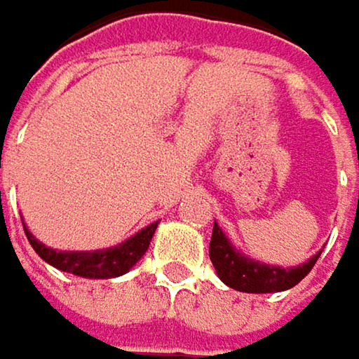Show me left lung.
I'll use <instances>...</instances> for the list:
<instances>
[{
    "mask_svg": "<svg viewBox=\"0 0 359 359\" xmlns=\"http://www.w3.org/2000/svg\"><path fill=\"white\" fill-rule=\"evenodd\" d=\"M208 256L219 279L231 290L246 293H275L292 290L293 285H297L312 271L320 252L314 254L308 262L299 266H292V269L262 264L238 252L233 244L225 238L221 227L215 223Z\"/></svg>",
    "mask_w": 359,
    "mask_h": 359,
    "instance_id": "1",
    "label": "left lung"
}]
</instances>
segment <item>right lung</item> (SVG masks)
Listing matches in <instances>:
<instances>
[{
  "instance_id": "1",
  "label": "right lung",
  "mask_w": 359,
  "mask_h": 359,
  "mask_svg": "<svg viewBox=\"0 0 359 359\" xmlns=\"http://www.w3.org/2000/svg\"><path fill=\"white\" fill-rule=\"evenodd\" d=\"M158 223H151L149 227H144L142 231H138L136 236H132L130 240H126L123 244L107 250H95V252H60L53 248H47L41 244L24 225V233L30 242V246L34 248V252L49 262L51 266L72 273L78 277H86V279H111L119 277L123 273H128L149 250V244L155 236Z\"/></svg>"
}]
</instances>
